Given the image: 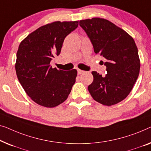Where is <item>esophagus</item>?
<instances>
[{"mask_svg":"<svg viewBox=\"0 0 151 151\" xmlns=\"http://www.w3.org/2000/svg\"><path fill=\"white\" fill-rule=\"evenodd\" d=\"M77 73H78V75H81V74L84 73V71L81 70H80V69H78L77 70Z\"/></svg>","mask_w":151,"mask_h":151,"instance_id":"34e87169","label":"esophagus"}]
</instances>
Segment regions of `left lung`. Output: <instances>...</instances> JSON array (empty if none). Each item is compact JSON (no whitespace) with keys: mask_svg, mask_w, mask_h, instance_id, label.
Here are the masks:
<instances>
[{"mask_svg":"<svg viewBox=\"0 0 151 151\" xmlns=\"http://www.w3.org/2000/svg\"><path fill=\"white\" fill-rule=\"evenodd\" d=\"M79 25L90 38L95 54L107 59V74H92L94 81L88 86L95 101L111 106L124 100L131 92L139 76L138 50L132 37L103 18L80 20Z\"/></svg>","mask_w":151,"mask_h":151,"instance_id":"1","label":"left lung"}]
</instances>
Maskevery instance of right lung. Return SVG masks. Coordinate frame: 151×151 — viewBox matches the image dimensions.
I'll return each mask as SVG.
<instances>
[{
  "instance_id": "obj_1",
  "label": "right lung",
  "mask_w": 151,
  "mask_h": 151,
  "mask_svg": "<svg viewBox=\"0 0 151 151\" xmlns=\"http://www.w3.org/2000/svg\"><path fill=\"white\" fill-rule=\"evenodd\" d=\"M78 21L54 22L42 26L21 42L16 55L18 81L38 105L55 107L67 99L76 81V70L52 68L50 61L60 54L65 37L77 28Z\"/></svg>"
}]
</instances>
